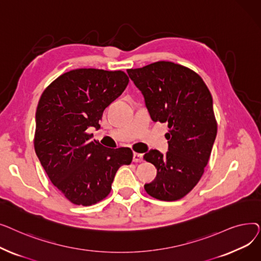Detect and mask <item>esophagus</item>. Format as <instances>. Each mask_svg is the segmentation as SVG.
<instances>
[{"label":"esophagus","mask_w":261,"mask_h":261,"mask_svg":"<svg viewBox=\"0 0 261 261\" xmlns=\"http://www.w3.org/2000/svg\"><path fill=\"white\" fill-rule=\"evenodd\" d=\"M133 162H135V163L143 162V154L138 153V152H134L133 153Z\"/></svg>","instance_id":"obj_1"}]
</instances>
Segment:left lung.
<instances>
[{"label":"left lung","instance_id":"left-lung-1","mask_svg":"<svg viewBox=\"0 0 261 261\" xmlns=\"http://www.w3.org/2000/svg\"><path fill=\"white\" fill-rule=\"evenodd\" d=\"M127 72L144 95L151 119L169 128L167 153L150 150L144 155L158 170L145 190L161 201L180 200L198 184L212 153L217 135L212 94L196 72L173 62Z\"/></svg>","mask_w":261,"mask_h":261}]
</instances>
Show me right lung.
<instances>
[{
  "instance_id": "add662e5",
  "label": "right lung",
  "mask_w": 261,
  "mask_h": 261,
  "mask_svg": "<svg viewBox=\"0 0 261 261\" xmlns=\"http://www.w3.org/2000/svg\"><path fill=\"white\" fill-rule=\"evenodd\" d=\"M122 71L77 68L44 90L37 107L35 151L50 182L76 205L96 204L111 191L118 168L129 165L130 148H106L92 140L103 110L128 86Z\"/></svg>"
}]
</instances>
